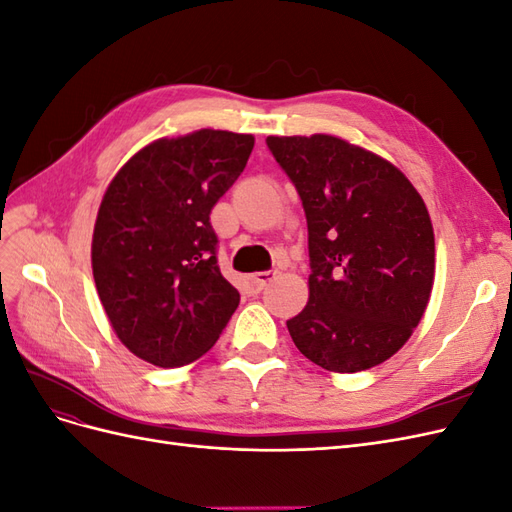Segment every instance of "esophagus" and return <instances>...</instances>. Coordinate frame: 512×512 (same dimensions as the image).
Listing matches in <instances>:
<instances>
[{"mask_svg":"<svg viewBox=\"0 0 512 512\" xmlns=\"http://www.w3.org/2000/svg\"><path fill=\"white\" fill-rule=\"evenodd\" d=\"M277 275V271H265V273H258V275H252L250 277V280H247V292H250V294H258L262 288H265L271 280H273V277Z\"/></svg>","mask_w":512,"mask_h":512,"instance_id":"esophagus-1","label":"esophagus"}]
</instances>
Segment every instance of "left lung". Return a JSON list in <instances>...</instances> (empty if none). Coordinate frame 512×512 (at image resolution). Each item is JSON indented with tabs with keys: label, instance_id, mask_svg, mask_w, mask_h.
Instances as JSON below:
<instances>
[{
	"label": "left lung",
	"instance_id": "8db88e82",
	"mask_svg": "<svg viewBox=\"0 0 512 512\" xmlns=\"http://www.w3.org/2000/svg\"><path fill=\"white\" fill-rule=\"evenodd\" d=\"M297 188L309 232V299L294 346L335 374L376 367L421 322L436 277L423 196L374 151L333 134L267 136Z\"/></svg>",
	"mask_w": 512,
	"mask_h": 512
}]
</instances>
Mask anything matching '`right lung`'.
Here are the masks:
<instances>
[{"label":"right lung","instance_id":"add662e5","mask_svg":"<svg viewBox=\"0 0 512 512\" xmlns=\"http://www.w3.org/2000/svg\"><path fill=\"white\" fill-rule=\"evenodd\" d=\"M252 134L203 128L138 149L102 196L91 269L108 322L134 356L181 367L218 342L239 292L215 258L209 213L243 173Z\"/></svg>","mask_w":512,"mask_h":512}]
</instances>
